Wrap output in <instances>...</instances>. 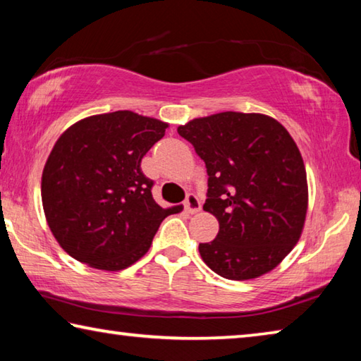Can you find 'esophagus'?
Listing matches in <instances>:
<instances>
[{
    "instance_id": "34e87169",
    "label": "esophagus",
    "mask_w": 361,
    "mask_h": 361,
    "mask_svg": "<svg viewBox=\"0 0 361 361\" xmlns=\"http://www.w3.org/2000/svg\"><path fill=\"white\" fill-rule=\"evenodd\" d=\"M183 205H185V210L188 213L200 212V200L197 199V195H195V194H188L185 204H183Z\"/></svg>"
}]
</instances>
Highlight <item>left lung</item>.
Masks as SVG:
<instances>
[{
  "label": "left lung",
  "mask_w": 361,
  "mask_h": 361,
  "mask_svg": "<svg viewBox=\"0 0 361 361\" xmlns=\"http://www.w3.org/2000/svg\"><path fill=\"white\" fill-rule=\"evenodd\" d=\"M180 135L209 175L204 210L218 219L200 243L207 266L229 280L272 271L296 245L307 213V176L295 140L274 118L226 111L189 121Z\"/></svg>",
  "instance_id": "left-lung-1"
}]
</instances>
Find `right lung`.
<instances>
[{
	"label": "right lung",
	"mask_w": 361,
	"mask_h": 361,
	"mask_svg": "<svg viewBox=\"0 0 361 361\" xmlns=\"http://www.w3.org/2000/svg\"><path fill=\"white\" fill-rule=\"evenodd\" d=\"M169 124L133 111L85 118L66 129L42 170L49 228L71 258L121 271L148 252L159 226L180 210L152 199L142 159Z\"/></svg>",
	"instance_id": "obj_1"
}]
</instances>
